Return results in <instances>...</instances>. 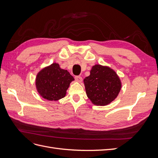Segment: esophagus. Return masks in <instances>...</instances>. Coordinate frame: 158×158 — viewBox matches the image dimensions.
Listing matches in <instances>:
<instances>
[{
	"label": "esophagus",
	"mask_w": 158,
	"mask_h": 158,
	"mask_svg": "<svg viewBox=\"0 0 158 158\" xmlns=\"http://www.w3.org/2000/svg\"><path fill=\"white\" fill-rule=\"evenodd\" d=\"M76 81H77L78 82H82V78L80 76H76L74 77Z\"/></svg>",
	"instance_id": "34e87169"
}]
</instances>
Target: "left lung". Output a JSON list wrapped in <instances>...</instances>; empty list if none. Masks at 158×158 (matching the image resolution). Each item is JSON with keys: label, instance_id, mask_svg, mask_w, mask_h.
Returning <instances> with one entry per match:
<instances>
[{"label": "left lung", "instance_id": "obj_1", "mask_svg": "<svg viewBox=\"0 0 158 158\" xmlns=\"http://www.w3.org/2000/svg\"><path fill=\"white\" fill-rule=\"evenodd\" d=\"M88 98L96 106H106L115 99L121 88L115 72L107 66H94L84 80Z\"/></svg>", "mask_w": 158, "mask_h": 158}]
</instances>
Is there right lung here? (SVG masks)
<instances>
[{
	"mask_svg": "<svg viewBox=\"0 0 158 158\" xmlns=\"http://www.w3.org/2000/svg\"><path fill=\"white\" fill-rule=\"evenodd\" d=\"M74 79L66 70L59 64L52 63L41 70L36 77V88L41 96L49 101L63 98L70 83Z\"/></svg>",
	"mask_w": 158,
	"mask_h": 158,
	"instance_id": "add662e5",
	"label": "right lung"
}]
</instances>
